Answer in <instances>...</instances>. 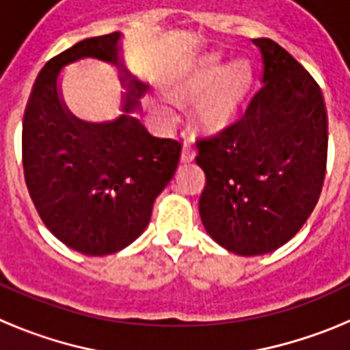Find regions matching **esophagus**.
Segmentation results:
<instances>
[{
  "label": "esophagus",
  "instance_id": "34e87169",
  "mask_svg": "<svg viewBox=\"0 0 350 350\" xmlns=\"http://www.w3.org/2000/svg\"><path fill=\"white\" fill-rule=\"evenodd\" d=\"M182 161L184 163H191V161L196 157V148H194V145L191 144V140H185L184 147H182Z\"/></svg>",
  "mask_w": 350,
  "mask_h": 350
}]
</instances>
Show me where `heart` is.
I'll return each instance as SVG.
<instances>
[{
  "instance_id": "heart-1",
  "label": "heart",
  "mask_w": 350,
  "mask_h": 350,
  "mask_svg": "<svg viewBox=\"0 0 350 350\" xmlns=\"http://www.w3.org/2000/svg\"><path fill=\"white\" fill-rule=\"evenodd\" d=\"M252 82L245 61L228 64L219 55H205L178 77L175 89L184 96L203 94L198 103V119L208 131L224 129L237 119Z\"/></svg>"
}]
</instances>
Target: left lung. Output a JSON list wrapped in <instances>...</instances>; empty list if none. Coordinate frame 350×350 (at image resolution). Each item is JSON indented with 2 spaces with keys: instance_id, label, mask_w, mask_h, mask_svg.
Returning a JSON list of instances; mask_svg holds the SVG:
<instances>
[{
  "instance_id": "8db88e82",
  "label": "left lung",
  "mask_w": 350,
  "mask_h": 350,
  "mask_svg": "<svg viewBox=\"0 0 350 350\" xmlns=\"http://www.w3.org/2000/svg\"><path fill=\"white\" fill-rule=\"evenodd\" d=\"M254 43L265 64L261 89L228 128L196 140L206 177L202 222L240 256L267 254L301 230L319 202L327 159L319 83L275 40Z\"/></svg>"
}]
</instances>
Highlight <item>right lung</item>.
<instances>
[{
  "label": "right lung",
  "mask_w": 350,
  "mask_h": 350,
  "mask_svg": "<svg viewBox=\"0 0 350 350\" xmlns=\"http://www.w3.org/2000/svg\"><path fill=\"white\" fill-rule=\"evenodd\" d=\"M119 38L92 36L52 57L24 110L23 166L33 205L55 238L88 256L113 254L144 233L182 150L180 142L154 137L131 116L145 88L135 79L113 122H83L61 103V68L82 57L117 63Z\"/></svg>",
  "instance_id": "1"
}]
</instances>
